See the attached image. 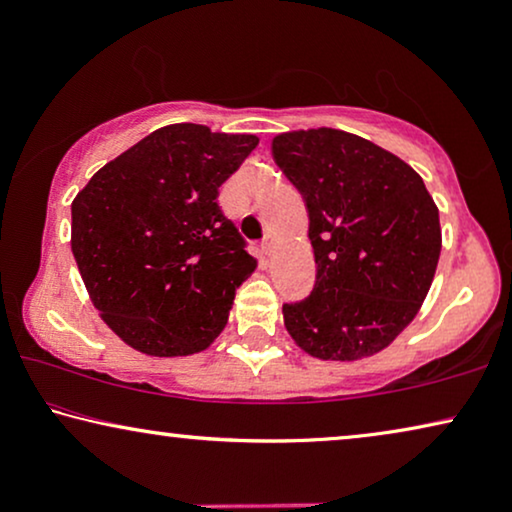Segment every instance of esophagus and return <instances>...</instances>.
<instances>
[{
	"instance_id": "obj_1",
	"label": "esophagus",
	"mask_w": 512,
	"mask_h": 512,
	"mask_svg": "<svg viewBox=\"0 0 512 512\" xmlns=\"http://www.w3.org/2000/svg\"><path fill=\"white\" fill-rule=\"evenodd\" d=\"M275 247H277V237L272 235V233H268V235H265V240H263L261 251H263L265 256H272V251H275Z\"/></svg>"
}]
</instances>
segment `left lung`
<instances>
[{
  "instance_id": "8db88e82",
  "label": "left lung",
  "mask_w": 512,
  "mask_h": 512,
  "mask_svg": "<svg viewBox=\"0 0 512 512\" xmlns=\"http://www.w3.org/2000/svg\"><path fill=\"white\" fill-rule=\"evenodd\" d=\"M272 158L303 195L317 282L286 303L296 345L324 361L382 352L417 317L440 258L438 207L394 153L345 130L282 132Z\"/></svg>"
}]
</instances>
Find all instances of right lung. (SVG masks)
Returning <instances> with one entry per match:
<instances>
[{"mask_svg": "<svg viewBox=\"0 0 512 512\" xmlns=\"http://www.w3.org/2000/svg\"><path fill=\"white\" fill-rule=\"evenodd\" d=\"M256 135L165 125L93 174L72 202V254L104 324L137 352H202L256 270L219 186Z\"/></svg>", "mask_w": 512, "mask_h": 512, "instance_id": "right-lung-1", "label": "right lung"}]
</instances>
